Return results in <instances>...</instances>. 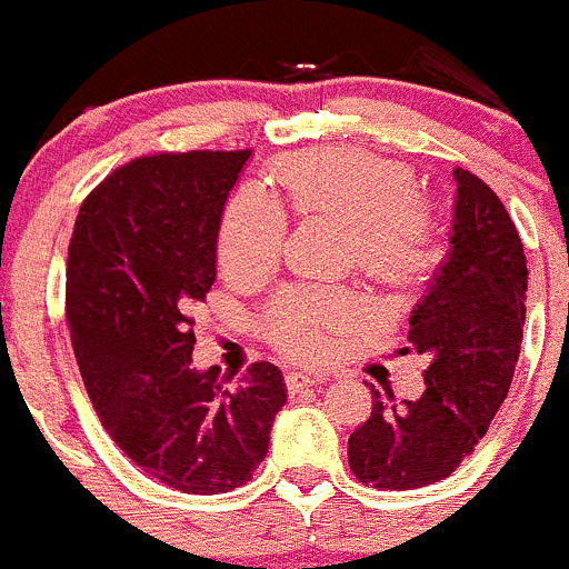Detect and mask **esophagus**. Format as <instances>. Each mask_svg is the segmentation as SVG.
I'll use <instances>...</instances> for the list:
<instances>
[{
  "label": "esophagus",
  "mask_w": 569,
  "mask_h": 569,
  "mask_svg": "<svg viewBox=\"0 0 569 569\" xmlns=\"http://www.w3.org/2000/svg\"><path fill=\"white\" fill-rule=\"evenodd\" d=\"M330 380V375L327 371H291L289 377H286V386H289L291 393L302 391V388L308 386H321V382Z\"/></svg>",
  "instance_id": "34e87169"
}]
</instances>
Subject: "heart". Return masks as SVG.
Masks as SVG:
<instances>
[{
  "label": "heart",
  "mask_w": 569,
  "mask_h": 569,
  "mask_svg": "<svg viewBox=\"0 0 569 569\" xmlns=\"http://www.w3.org/2000/svg\"><path fill=\"white\" fill-rule=\"evenodd\" d=\"M274 183L302 217H330L347 226L352 258L386 286H410L438 261L435 222L412 194L410 170L363 148H321L283 159ZM286 217L261 189H242L226 209L220 256L228 269L269 267L283 244ZM363 302L341 289H291L269 308V336L280 347L319 355L336 330L352 325Z\"/></svg>",
  "instance_id": "1"
}]
</instances>
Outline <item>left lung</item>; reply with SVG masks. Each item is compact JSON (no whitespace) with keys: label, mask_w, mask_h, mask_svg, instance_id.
I'll return each mask as SVG.
<instances>
[{"label":"left lung","mask_w":569,"mask_h":569,"mask_svg":"<svg viewBox=\"0 0 569 569\" xmlns=\"http://www.w3.org/2000/svg\"><path fill=\"white\" fill-rule=\"evenodd\" d=\"M449 252L410 313L407 341L427 355L421 399L396 405L371 386V416L349 435V468L366 485L412 490L473 455L512 386L526 321L523 242L498 194L455 170Z\"/></svg>","instance_id":"left-lung-1"}]
</instances>
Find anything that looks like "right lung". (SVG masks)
<instances>
[{
  "label": "right lung",
  "instance_id": "right-lung-1",
  "mask_svg": "<svg viewBox=\"0 0 569 569\" xmlns=\"http://www.w3.org/2000/svg\"><path fill=\"white\" fill-rule=\"evenodd\" d=\"M248 159H134L88 194L68 244L71 343L101 423L151 479L194 496L252 479L289 393L267 360L237 388L192 366L189 313L217 278L222 211Z\"/></svg>",
  "mask_w": 569,
  "mask_h": 569
}]
</instances>
